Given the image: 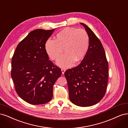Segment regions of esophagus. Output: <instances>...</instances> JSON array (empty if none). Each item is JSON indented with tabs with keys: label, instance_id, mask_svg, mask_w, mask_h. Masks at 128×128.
<instances>
[{
	"label": "esophagus",
	"instance_id": "obj_1",
	"mask_svg": "<svg viewBox=\"0 0 128 128\" xmlns=\"http://www.w3.org/2000/svg\"><path fill=\"white\" fill-rule=\"evenodd\" d=\"M61 71H62V73L63 74H64L65 72V68H62L61 70Z\"/></svg>",
	"mask_w": 128,
	"mask_h": 128
}]
</instances>
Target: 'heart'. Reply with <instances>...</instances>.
I'll return each mask as SVG.
<instances>
[{
  "mask_svg": "<svg viewBox=\"0 0 128 128\" xmlns=\"http://www.w3.org/2000/svg\"><path fill=\"white\" fill-rule=\"evenodd\" d=\"M89 47V36L84 29L65 28L57 34L54 40H48L45 49L50 58L58 60L63 54H65L59 60L57 64L62 68H70L75 63L83 60Z\"/></svg>",
  "mask_w": 128,
  "mask_h": 128,
  "instance_id": "b5f03b06",
  "label": "heart"
}]
</instances>
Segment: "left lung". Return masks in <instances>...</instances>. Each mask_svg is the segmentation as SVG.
Segmentation results:
<instances>
[{
    "label": "left lung",
    "mask_w": 128,
    "mask_h": 128,
    "mask_svg": "<svg viewBox=\"0 0 128 128\" xmlns=\"http://www.w3.org/2000/svg\"><path fill=\"white\" fill-rule=\"evenodd\" d=\"M81 24L89 36L88 50L81 63L67 70L64 74L70 100L77 106L87 107L96 104L105 95L108 64L100 40L87 26Z\"/></svg>",
    "instance_id": "obj_1"
}]
</instances>
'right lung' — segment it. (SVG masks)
I'll use <instances>...</instances> for the list:
<instances>
[{
  "mask_svg": "<svg viewBox=\"0 0 128 128\" xmlns=\"http://www.w3.org/2000/svg\"><path fill=\"white\" fill-rule=\"evenodd\" d=\"M55 29H36L18 45L12 60L11 76L15 90L23 100L33 105L44 104L53 95V86L61 69L49 60L45 49Z\"/></svg>",
  "mask_w": 128,
  "mask_h": 128,
  "instance_id": "right-lung-1",
  "label": "right lung"
}]
</instances>
